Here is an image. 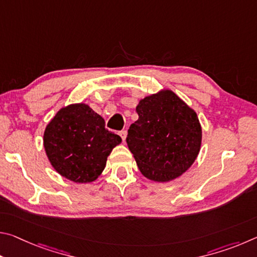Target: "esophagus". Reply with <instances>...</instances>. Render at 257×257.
Returning a JSON list of instances; mask_svg holds the SVG:
<instances>
[{"mask_svg":"<svg viewBox=\"0 0 257 257\" xmlns=\"http://www.w3.org/2000/svg\"><path fill=\"white\" fill-rule=\"evenodd\" d=\"M119 135H120V137L122 138V141L124 142L125 141V137H127V130H122V132L119 133Z\"/></svg>","mask_w":257,"mask_h":257,"instance_id":"esophagus-1","label":"esophagus"}]
</instances>
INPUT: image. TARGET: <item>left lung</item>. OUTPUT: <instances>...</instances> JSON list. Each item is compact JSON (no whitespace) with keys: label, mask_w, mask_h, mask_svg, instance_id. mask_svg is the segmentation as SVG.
Returning a JSON list of instances; mask_svg holds the SVG:
<instances>
[{"label":"left lung","mask_w":257,"mask_h":257,"mask_svg":"<svg viewBox=\"0 0 257 257\" xmlns=\"http://www.w3.org/2000/svg\"><path fill=\"white\" fill-rule=\"evenodd\" d=\"M138 120L129 127L127 144L139 170L165 182L186 172L199 153L202 127L196 112L171 90L142 99Z\"/></svg>","instance_id":"obj_1"}]
</instances>
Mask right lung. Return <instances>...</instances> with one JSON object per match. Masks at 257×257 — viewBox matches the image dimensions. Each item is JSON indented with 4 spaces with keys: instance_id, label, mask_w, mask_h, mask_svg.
I'll list each match as a JSON object with an SVG mask.
<instances>
[{
    "instance_id": "right-lung-1",
    "label": "right lung",
    "mask_w": 257,
    "mask_h": 257,
    "mask_svg": "<svg viewBox=\"0 0 257 257\" xmlns=\"http://www.w3.org/2000/svg\"><path fill=\"white\" fill-rule=\"evenodd\" d=\"M121 137L108 132L105 121L86 104L61 108L47 124L44 147L61 176L75 182H92L101 175L107 156Z\"/></svg>"
}]
</instances>
